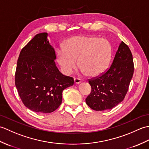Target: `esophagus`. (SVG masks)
<instances>
[{
	"label": "esophagus",
	"instance_id": "34e87169",
	"mask_svg": "<svg viewBox=\"0 0 149 149\" xmlns=\"http://www.w3.org/2000/svg\"><path fill=\"white\" fill-rule=\"evenodd\" d=\"M81 81H82V80L81 79H79V78H76V77L74 78V83H75V84H79V83H81Z\"/></svg>",
	"mask_w": 149,
	"mask_h": 149
}]
</instances>
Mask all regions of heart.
Wrapping results in <instances>:
<instances>
[{"label": "heart", "mask_w": 149, "mask_h": 149, "mask_svg": "<svg viewBox=\"0 0 149 149\" xmlns=\"http://www.w3.org/2000/svg\"><path fill=\"white\" fill-rule=\"evenodd\" d=\"M111 57V47L106 40L90 36H76L66 41L57 50V61L66 75L78 65L88 76L95 77L106 70Z\"/></svg>", "instance_id": "heart-1"}]
</instances>
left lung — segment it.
I'll return each mask as SVG.
<instances>
[{"instance_id": "8db88e82", "label": "left lung", "mask_w": 149, "mask_h": 149, "mask_svg": "<svg viewBox=\"0 0 149 149\" xmlns=\"http://www.w3.org/2000/svg\"><path fill=\"white\" fill-rule=\"evenodd\" d=\"M134 73L132 55L122 42L110 67L99 77L89 79L91 87L86 103L95 111L111 109L124 99Z\"/></svg>"}]
</instances>
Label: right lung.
Here are the masks:
<instances>
[{
  "instance_id": "add662e5",
  "label": "right lung",
  "mask_w": 149,
  "mask_h": 149,
  "mask_svg": "<svg viewBox=\"0 0 149 149\" xmlns=\"http://www.w3.org/2000/svg\"><path fill=\"white\" fill-rule=\"evenodd\" d=\"M47 33L38 34L22 49L15 72V86L22 102L34 112L54 111L62 102V92L74 83L56 66V53Z\"/></svg>"
}]
</instances>
